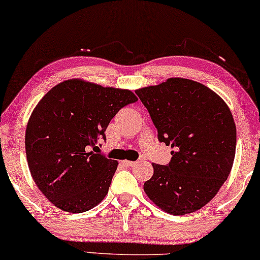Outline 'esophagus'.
I'll list each match as a JSON object with an SVG mask.
<instances>
[{"label":"esophagus","instance_id":"esophagus-1","mask_svg":"<svg viewBox=\"0 0 260 260\" xmlns=\"http://www.w3.org/2000/svg\"><path fill=\"white\" fill-rule=\"evenodd\" d=\"M122 163L125 167H133V166H135V163L136 162H134V161H127V159H124V161H122Z\"/></svg>","mask_w":260,"mask_h":260}]
</instances>
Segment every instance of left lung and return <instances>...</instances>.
Wrapping results in <instances>:
<instances>
[{"instance_id":"obj_1","label":"left lung","mask_w":260,"mask_h":260,"mask_svg":"<svg viewBox=\"0 0 260 260\" xmlns=\"http://www.w3.org/2000/svg\"><path fill=\"white\" fill-rule=\"evenodd\" d=\"M135 92L158 141L174 149L168 165L152 163L154 175L145 181L144 191L169 214L198 211L215 197L232 169L237 130L231 110L211 88L183 78Z\"/></svg>"}]
</instances>
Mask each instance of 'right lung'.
I'll return each instance as SVG.
<instances>
[{"mask_svg": "<svg viewBox=\"0 0 260 260\" xmlns=\"http://www.w3.org/2000/svg\"><path fill=\"white\" fill-rule=\"evenodd\" d=\"M135 102L129 90L70 79L38 103L26 129L27 161L34 182L54 206L81 213L105 198L118 162L94 149L106 140L116 113Z\"/></svg>", "mask_w": 260, "mask_h": 260, "instance_id": "right-lung-1", "label": "right lung"}]
</instances>
